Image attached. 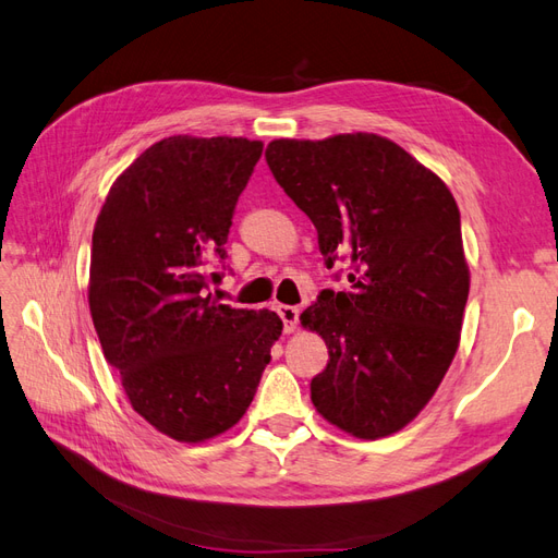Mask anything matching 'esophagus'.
I'll list each match as a JSON object with an SVG mask.
<instances>
[{"label":"esophagus","instance_id":"obj_1","mask_svg":"<svg viewBox=\"0 0 558 558\" xmlns=\"http://www.w3.org/2000/svg\"><path fill=\"white\" fill-rule=\"evenodd\" d=\"M281 320H283V332H295L298 320H300V310L291 307V305H279L277 307Z\"/></svg>","mask_w":558,"mask_h":558}]
</instances>
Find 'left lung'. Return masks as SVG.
Instances as JSON below:
<instances>
[{
  "mask_svg": "<svg viewBox=\"0 0 558 558\" xmlns=\"http://www.w3.org/2000/svg\"><path fill=\"white\" fill-rule=\"evenodd\" d=\"M265 160L305 211L351 291H320L302 326L328 347L316 412L361 440L404 428L442 384L461 342L470 269L447 183L373 132L275 140Z\"/></svg>",
  "mask_w": 558,
  "mask_h": 558,
  "instance_id": "obj_1",
  "label": "left lung"
}]
</instances>
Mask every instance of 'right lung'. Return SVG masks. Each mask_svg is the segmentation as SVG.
I'll list each match as a JSON object with an SVG mask.
<instances>
[{"instance_id": "obj_1", "label": "right lung", "mask_w": 558, "mask_h": 558, "mask_svg": "<svg viewBox=\"0 0 558 558\" xmlns=\"http://www.w3.org/2000/svg\"><path fill=\"white\" fill-rule=\"evenodd\" d=\"M263 142L174 134L118 177L93 230L88 302L132 410L177 442L232 428L256 396L281 318L218 305L232 211Z\"/></svg>"}]
</instances>
